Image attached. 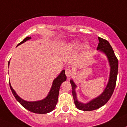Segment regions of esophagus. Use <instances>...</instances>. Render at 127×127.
<instances>
[{
	"label": "esophagus",
	"mask_w": 127,
	"mask_h": 127,
	"mask_svg": "<svg viewBox=\"0 0 127 127\" xmlns=\"http://www.w3.org/2000/svg\"><path fill=\"white\" fill-rule=\"evenodd\" d=\"M72 74H73V71H71V69H67L65 70V75L67 76V77L69 78L70 76L72 75Z\"/></svg>",
	"instance_id": "esophagus-1"
}]
</instances>
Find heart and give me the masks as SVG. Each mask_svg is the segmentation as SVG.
<instances>
[{"label":"heart","instance_id":"1","mask_svg":"<svg viewBox=\"0 0 127 127\" xmlns=\"http://www.w3.org/2000/svg\"><path fill=\"white\" fill-rule=\"evenodd\" d=\"M73 46L75 47V48H80L81 47V44L79 42H75L73 45Z\"/></svg>","mask_w":127,"mask_h":127}]
</instances>
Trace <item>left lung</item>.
<instances>
[{
    "mask_svg": "<svg viewBox=\"0 0 127 127\" xmlns=\"http://www.w3.org/2000/svg\"><path fill=\"white\" fill-rule=\"evenodd\" d=\"M98 38H99V43L98 44L97 49L106 54V56H107L109 64L110 66V76H109V80L105 90H104L102 94L86 104L78 101L76 97V92H75V88H76V84L73 80H70V83L71 84L72 90H73L72 94H73V99H74V102H75L76 107L80 110H94L104 105L108 101L109 99H110L116 87L118 71V60L114 54L112 47H111L110 44L109 43L108 41L101 37H98Z\"/></svg>",
    "mask_w": 127,
    "mask_h": 127,
    "instance_id": "left-lung-1",
    "label": "left lung"
}]
</instances>
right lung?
<instances>
[{"label":"right lung","instance_id":"add662e5","mask_svg":"<svg viewBox=\"0 0 127 127\" xmlns=\"http://www.w3.org/2000/svg\"><path fill=\"white\" fill-rule=\"evenodd\" d=\"M31 39V37H27L22 41L21 42L19 43L17 46L23 43L27 40H29ZM9 64V61L8 62V65ZM67 79L66 75L65 74V70H63L58 76L56 77L53 81L51 89L49 92V94L47 97L43 100H38V101H33V102H29L22 99L15 92V90L12 88L11 84L9 82V87L11 90V92L14 97H15L16 100L28 110L30 111L33 113L35 114H47V113L51 112L54 109L58 102V98L59 95V91L60 86L62 84L63 82L65 81Z\"/></svg>","mask_w":127,"mask_h":127}]
</instances>
